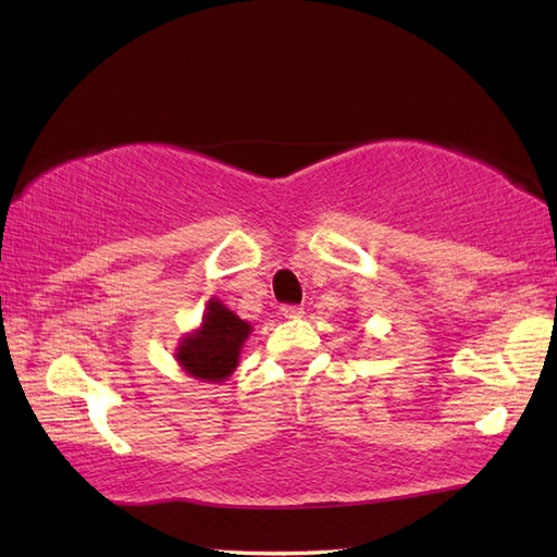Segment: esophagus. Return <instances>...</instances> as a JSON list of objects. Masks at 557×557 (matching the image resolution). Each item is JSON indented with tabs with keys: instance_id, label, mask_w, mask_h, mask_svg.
I'll return each instance as SVG.
<instances>
[{
	"instance_id": "obj_1",
	"label": "esophagus",
	"mask_w": 557,
	"mask_h": 557,
	"mask_svg": "<svg viewBox=\"0 0 557 557\" xmlns=\"http://www.w3.org/2000/svg\"><path fill=\"white\" fill-rule=\"evenodd\" d=\"M280 311H282V315H285V318H299L304 313L301 306H294V304H285Z\"/></svg>"
}]
</instances>
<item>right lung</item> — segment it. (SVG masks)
<instances>
[{
    "label": "right lung",
    "instance_id": "add662e5",
    "mask_svg": "<svg viewBox=\"0 0 557 557\" xmlns=\"http://www.w3.org/2000/svg\"><path fill=\"white\" fill-rule=\"evenodd\" d=\"M248 335H251V325L220 299H210L203 323L176 347V361L196 381L220 383L234 373Z\"/></svg>",
    "mask_w": 557,
    "mask_h": 557
}]
</instances>
